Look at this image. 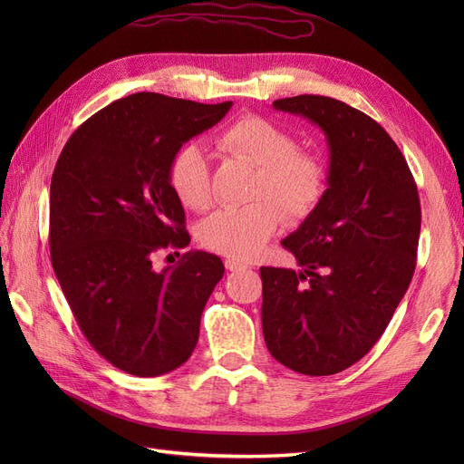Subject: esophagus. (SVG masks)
<instances>
[{
    "instance_id": "obj_1",
    "label": "esophagus",
    "mask_w": 464,
    "mask_h": 464,
    "mask_svg": "<svg viewBox=\"0 0 464 464\" xmlns=\"http://www.w3.org/2000/svg\"><path fill=\"white\" fill-rule=\"evenodd\" d=\"M224 266H227V269L228 271H240V269H244V263L242 261H236V259H227V261H224Z\"/></svg>"
}]
</instances>
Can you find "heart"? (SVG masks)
I'll return each instance as SVG.
<instances>
[{
    "instance_id": "heart-1",
    "label": "heart",
    "mask_w": 464,
    "mask_h": 464,
    "mask_svg": "<svg viewBox=\"0 0 464 464\" xmlns=\"http://www.w3.org/2000/svg\"><path fill=\"white\" fill-rule=\"evenodd\" d=\"M215 145L227 157L259 168L254 188L257 201L224 207L203 220L199 240L215 254L237 261L256 257L280 227L283 215L288 220L310 217L325 195V164L315 154L298 150L294 135L269 120L261 116L236 120L220 131ZM168 181L188 208L205 210L213 203L208 159L198 145L176 150L168 166Z\"/></svg>"
}]
</instances>
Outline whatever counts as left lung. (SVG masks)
Wrapping results in <instances>:
<instances>
[{"mask_svg":"<svg viewBox=\"0 0 464 464\" xmlns=\"http://www.w3.org/2000/svg\"><path fill=\"white\" fill-rule=\"evenodd\" d=\"M273 106L317 123L329 176L321 203L283 246L302 271L261 266L266 348L304 375H333L366 356L416 269L422 210L389 133L336 98L300 94Z\"/></svg>","mask_w":464,"mask_h":464,"instance_id":"8db88e82","label":"left lung"}]
</instances>
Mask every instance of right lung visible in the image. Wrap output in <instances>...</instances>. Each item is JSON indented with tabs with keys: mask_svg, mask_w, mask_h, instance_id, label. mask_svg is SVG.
<instances>
[{
	"mask_svg": "<svg viewBox=\"0 0 464 464\" xmlns=\"http://www.w3.org/2000/svg\"><path fill=\"white\" fill-rule=\"evenodd\" d=\"M232 102L137 92L96 111L65 143L50 186L53 273L82 334L111 366L157 377L184 363L220 257L188 251L157 271L160 249L186 247V213L168 166Z\"/></svg>",
	"mask_w": 464,
	"mask_h": 464,
	"instance_id": "obj_1",
	"label": "right lung"
}]
</instances>
